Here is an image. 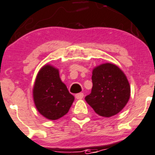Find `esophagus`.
Masks as SVG:
<instances>
[{"label":"esophagus","mask_w":155,"mask_h":155,"mask_svg":"<svg viewBox=\"0 0 155 155\" xmlns=\"http://www.w3.org/2000/svg\"><path fill=\"white\" fill-rule=\"evenodd\" d=\"M83 97H84V93H83V92H80V93L75 94V98H76V99L81 100L83 99Z\"/></svg>","instance_id":"1"}]
</instances>
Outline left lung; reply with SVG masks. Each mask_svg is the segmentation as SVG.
Listing matches in <instances>:
<instances>
[{
	"label": "left lung",
	"instance_id": "1",
	"mask_svg": "<svg viewBox=\"0 0 155 155\" xmlns=\"http://www.w3.org/2000/svg\"><path fill=\"white\" fill-rule=\"evenodd\" d=\"M92 88L85 101L98 115L109 117L117 114L130 97L127 78L117 66L104 63L92 71Z\"/></svg>",
	"mask_w": 155,
	"mask_h": 155
}]
</instances>
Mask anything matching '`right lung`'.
Here are the masks:
<instances>
[{"label":"right lung","mask_w":155,"mask_h":155,"mask_svg":"<svg viewBox=\"0 0 155 155\" xmlns=\"http://www.w3.org/2000/svg\"><path fill=\"white\" fill-rule=\"evenodd\" d=\"M33 95L38 111L50 120H57L67 114L75 99L61 81L58 69L51 65L39 71Z\"/></svg>","instance_id":"add662e5"}]
</instances>
